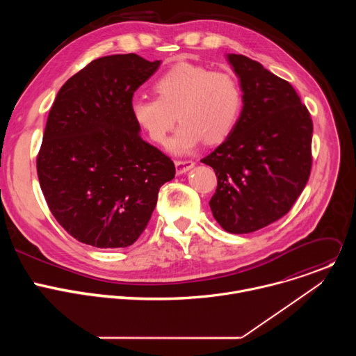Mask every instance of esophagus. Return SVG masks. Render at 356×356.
I'll return each instance as SVG.
<instances>
[{
	"instance_id": "obj_1",
	"label": "esophagus",
	"mask_w": 356,
	"mask_h": 356,
	"mask_svg": "<svg viewBox=\"0 0 356 356\" xmlns=\"http://www.w3.org/2000/svg\"><path fill=\"white\" fill-rule=\"evenodd\" d=\"M175 166H176V173L183 175L194 168V162L193 161H176Z\"/></svg>"
}]
</instances>
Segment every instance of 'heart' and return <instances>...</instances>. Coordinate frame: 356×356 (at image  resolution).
I'll use <instances>...</instances> for the list:
<instances>
[{"label": "heart", "mask_w": 356, "mask_h": 356, "mask_svg": "<svg viewBox=\"0 0 356 356\" xmlns=\"http://www.w3.org/2000/svg\"><path fill=\"white\" fill-rule=\"evenodd\" d=\"M152 87L156 98L132 99L131 117L152 142L159 145L168 140L177 117L180 125L169 142V149L177 155L190 154L202 139L207 145L224 142L242 114L243 91L229 72L177 63Z\"/></svg>", "instance_id": "1"}]
</instances>
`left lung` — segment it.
Wrapping results in <instances>:
<instances>
[{
  "instance_id": "1",
  "label": "left lung",
  "mask_w": 356,
  "mask_h": 356,
  "mask_svg": "<svg viewBox=\"0 0 356 356\" xmlns=\"http://www.w3.org/2000/svg\"><path fill=\"white\" fill-rule=\"evenodd\" d=\"M243 91L232 134L209 156L218 186L210 200L231 234L258 231L290 211L312 172L313 121L293 86L243 55L227 56Z\"/></svg>"
}]
</instances>
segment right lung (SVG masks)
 I'll return each instance as SVG.
<instances>
[{
    "instance_id": "1",
    "label": "right lung",
    "mask_w": 356,
    "mask_h": 356,
    "mask_svg": "<svg viewBox=\"0 0 356 356\" xmlns=\"http://www.w3.org/2000/svg\"><path fill=\"white\" fill-rule=\"evenodd\" d=\"M161 60L113 55L92 60L59 90L36 159L56 221L95 248H127L146 228L175 163L145 142L131 117L134 92Z\"/></svg>"
}]
</instances>
